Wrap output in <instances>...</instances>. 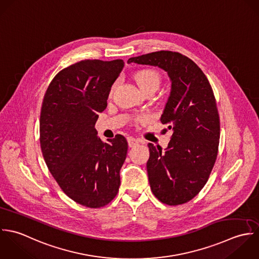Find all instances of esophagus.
Returning a JSON list of instances; mask_svg holds the SVG:
<instances>
[{
    "instance_id": "obj_1",
    "label": "esophagus",
    "mask_w": 259,
    "mask_h": 259,
    "mask_svg": "<svg viewBox=\"0 0 259 259\" xmlns=\"http://www.w3.org/2000/svg\"><path fill=\"white\" fill-rule=\"evenodd\" d=\"M140 144V141L138 139H135L133 137H128V145L129 147H135Z\"/></svg>"
}]
</instances>
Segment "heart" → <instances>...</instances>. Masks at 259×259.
I'll use <instances>...</instances> for the list:
<instances>
[{
  "mask_svg": "<svg viewBox=\"0 0 259 259\" xmlns=\"http://www.w3.org/2000/svg\"><path fill=\"white\" fill-rule=\"evenodd\" d=\"M135 81L143 92L148 90H157L161 83V76L158 71L154 69H142L136 72L134 75ZM115 84L112 86L111 91H113ZM141 119H147V116H142Z\"/></svg>",
  "mask_w": 259,
  "mask_h": 259,
  "instance_id": "1",
  "label": "heart"
}]
</instances>
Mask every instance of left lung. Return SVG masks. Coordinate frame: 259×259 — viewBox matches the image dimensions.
<instances>
[{"label":"left lung","instance_id":"obj_1","mask_svg":"<svg viewBox=\"0 0 259 259\" xmlns=\"http://www.w3.org/2000/svg\"><path fill=\"white\" fill-rule=\"evenodd\" d=\"M128 63L158 66L171 79V93L161 116L172 130L165 151L149 143L148 179L156 198L180 205L204 187L215 164L220 120L213 90L202 70L178 52L158 51L133 57Z\"/></svg>","mask_w":259,"mask_h":259}]
</instances>
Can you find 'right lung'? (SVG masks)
<instances>
[{"label": "right lung", "mask_w": 259, "mask_h": 259, "mask_svg": "<svg viewBox=\"0 0 259 259\" xmlns=\"http://www.w3.org/2000/svg\"><path fill=\"white\" fill-rule=\"evenodd\" d=\"M124 67L121 59L82 60L61 70L49 84L40 115V145L49 171L75 202L100 208L120 187L128 143L118 134L103 142L95 124Z\"/></svg>", "instance_id": "1"}]
</instances>
